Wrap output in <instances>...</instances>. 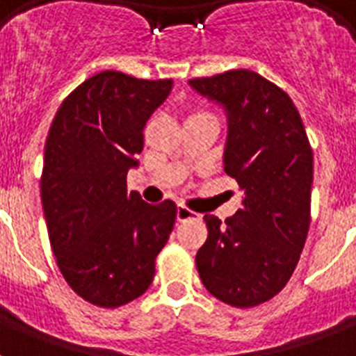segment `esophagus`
<instances>
[{
	"label": "esophagus",
	"instance_id": "1",
	"mask_svg": "<svg viewBox=\"0 0 356 356\" xmlns=\"http://www.w3.org/2000/svg\"><path fill=\"white\" fill-rule=\"evenodd\" d=\"M195 212H192L190 209H186V207L179 205L177 207V222H186V220H190V218H194Z\"/></svg>",
	"mask_w": 356,
	"mask_h": 356
}]
</instances>
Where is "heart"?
I'll use <instances>...</instances> for the list:
<instances>
[{
	"label": "heart",
	"mask_w": 356,
	"mask_h": 356,
	"mask_svg": "<svg viewBox=\"0 0 356 356\" xmlns=\"http://www.w3.org/2000/svg\"><path fill=\"white\" fill-rule=\"evenodd\" d=\"M200 116H211V114H207V113H192L188 116V120H192V118H200Z\"/></svg>",
	"instance_id": "1"
}]
</instances>
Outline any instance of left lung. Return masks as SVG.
Returning a JSON list of instances; mask_svg holds the SVG:
<instances>
[{
  "mask_svg": "<svg viewBox=\"0 0 356 356\" xmlns=\"http://www.w3.org/2000/svg\"><path fill=\"white\" fill-rule=\"evenodd\" d=\"M227 114L223 170L243 190L242 209L222 223L207 214L209 236L195 266L209 292L248 309L286 286L310 225L312 147L286 92L251 70L188 81Z\"/></svg>",
  "mask_w": 356,
  "mask_h": 356,
  "instance_id": "left-lung-1",
  "label": "left lung"
}]
</instances>
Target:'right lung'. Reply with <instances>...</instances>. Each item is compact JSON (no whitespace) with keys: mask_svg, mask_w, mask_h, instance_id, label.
I'll return each instance as SVG.
<instances>
[{"mask_svg":"<svg viewBox=\"0 0 356 356\" xmlns=\"http://www.w3.org/2000/svg\"><path fill=\"white\" fill-rule=\"evenodd\" d=\"M172 79L102 72L58 107L44 151L42 207L58 270L77 296L116 309L140 298L172 233L177 207L149 205L127 192L144 127Z\"/></svg>","mask_w":356,"mask_h":356,"instance_id":"obj_1","label":"right lung"}]
</instances>
